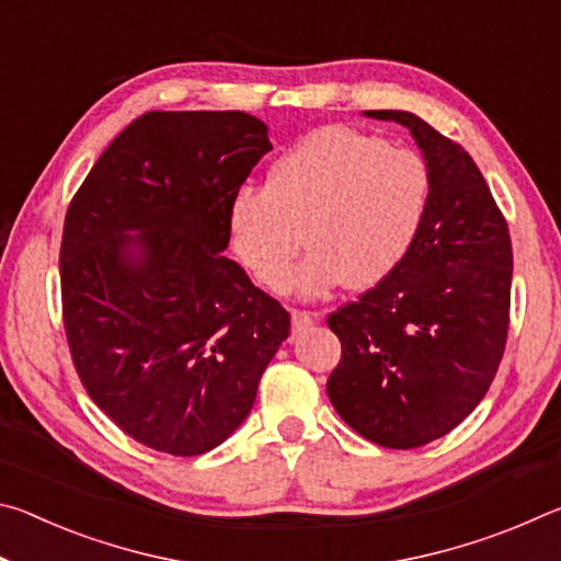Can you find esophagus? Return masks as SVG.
Instances as JSON below:
<instances>
[{
	"instance_id": "esophagus-1",
	"label": "esophagus",
	"mask_w": 561,
	"mask_h": 561,
	"mask_svg": "<svg viewBox=\"0 0 561 561\" xmlns=\"http://www.w3.org/2000/svg\"><path fill=\"white\" fill-rule=\"evenodd\" d=\"M319 311H299L294 309L291 311V329L294 331H307L311 324H317L319 321Z\"/></svg>"
}]
</instances>
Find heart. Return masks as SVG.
Listing matches in <instances>:
<instances>
[{"instance_id":"1","label":"heart","mask_w":561,"mask_h":561,"mask_svg":"<svg viewBox=\"0 0 561 561\" xmlns=\"http://www.w3.org/2000/svg\"><path fill=\"white\" fill-rule=\"evenodd\" d=\"M431 201L423 158L346 126L309 133L272 165L267 187L230 203L237 257L264 287H279L302 237L312 252L284 289L324 297L348 279L368 289L411 252Z\"/></svg>"}]
</instances>
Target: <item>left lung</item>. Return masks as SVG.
<instances>
[{
	"label": "left lung",
	"instance_id": "obj_1",
	"mask_svg": "<svg viewBox=\"0 0 561 561\" xmlns=\"http://www.w3.org/2000/svg\"><path fill=\"white\" fill-rule=\"evenodd\" d=\"M366 116L411 130L431 201L398 270L327 319L341 341L327 393L366 440L411 450L462 423L497 374L510 329L512 242L462 146L415 113Z\"/></svg>",
	"mask_w": 561,
	"mask_h": 561
}]
</instances>
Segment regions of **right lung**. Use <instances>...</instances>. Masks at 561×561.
<instances>
[{
    "label": "right lung",
    "mask_w": 561,
    "mask_h": 561,
    "mask_svg": "<svg viewBox=\"0 0 561 561\" xmlns=\"http://www.w3.org/2000/svg\"><path fill=\"white\" fill-rule=\"evenodd\" d=\"M270 150L250 113L150 111L113 138L66 213L76 374L153 450L190 458L230 438L289 336V311L222 254L232 197Z\"/></svg>",
    "instance_id": "obj_1"
}]
</instances>
